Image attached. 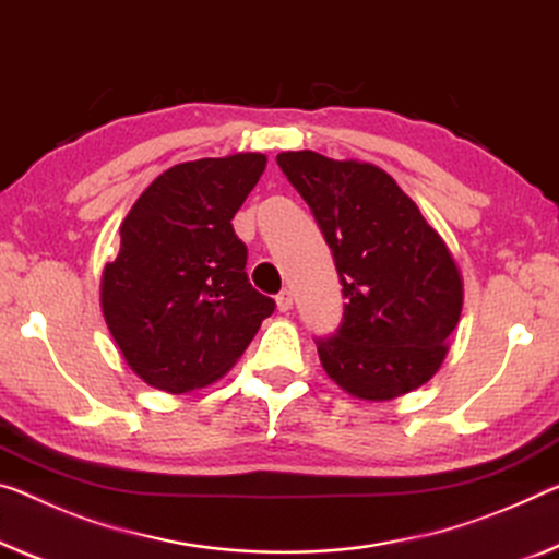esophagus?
Instances as JSON below:
<instances>
[{
  "mask_svg": "<svg viewBox=\"0 0 559 559\" xmlns=\"http://www.w3.org/2000/svg\"><path fill=\"white\" fill-rule=\"evenodd\" d=\"M292 305H295V297H292V292L282 289L277 295V309H280V312H289Z\"/></svg>",
  "mask_w": 559,
  "mask_h": 559,
  "instance_id": "1",
  "label": "esophagus"
}]
</instances>
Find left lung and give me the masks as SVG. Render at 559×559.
<instances>
[{
  "label": "left lung",
  "mask_w": 559,
  "mask_h": 559,
  "mask_svg": "<svg viewBox=\"0 0 559 559\" xmlns=\"http://www.w3.org/2000/svg\"><path fill=\"white\" fill-rule=\"evenodd\" d=\"M277 165L312 210L340 274L342 322L317 337L330 380L359 400H394L425 384L448 355L462 277L448 245L388 171L317 152Z\"/></svg>",
  "instance_id": "8db88e82"
}]
</instances>
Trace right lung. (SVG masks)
Here are the masks:
<instances>
[{
	"instance_id": "add662e5",
	"label": "right lung",
	"mask_w": 559,
	"mask_h": 559,
	"mask_svg": "<svg viewBox=\"0 0 559 559\" xmlns=\"http://www.w3.org/2000/svg\"><path fill=\"white\" fill-rule=\"evenodd\" d=\"M257 152L169 167L119 229L102 274V312L136 374L171 394L219 380L242 357L274 299L247 280L231 217L260 182Z\"/></svg>"
}]
</instances>
